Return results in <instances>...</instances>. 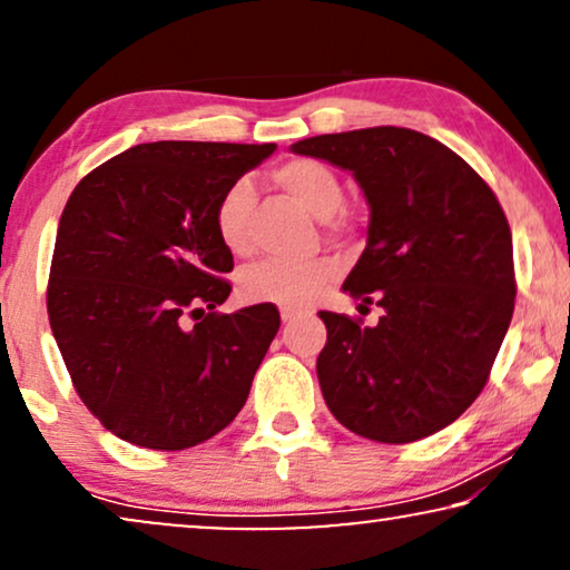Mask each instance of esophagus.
Here are the masks:
<instances>
[{
  "label": "esophagus",
  "mask_w": 570,
  "mask_h": 570,
  "mask_svg": "<svg viewBox=\"0 0 570 570\" xmlns=\"http://www.w3.org/2000/svg\"><path fill=\"white\" fill-rule=\"evenodd\" d=\"M279 316H283L285 324H291V322H295V318H298L301 314H298V311H293V308H283V311H279Z\"/></svg>",
  "instance_id": "esophagus-1"
}]
</instances>
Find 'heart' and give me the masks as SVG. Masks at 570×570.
Returning a JSON list of instances; mask_svg holds the SVG:
<instances>
[{"label": "heart", "mask_w": 570, "mask_h": 570, "mask_svg": "<svg viewBox=\"0 0 570 570\" xmlns=\"http://www.w3.org/2000/svg\"><path fill=\"white\" fill-rule=\"evenodd\" d=\"M272 181L293 202L308 209L314 217H326V228L342 233L347 228L337 209L345 199V189L337 170L316 158H291L272 170ZM254 207V184L238 178L220 194L215 205V230L220 244L230 254H246L252 248L248 215ZM337 275V264L326 256L311 262L262 259L238 275V295L248 303H277L285 308H301L316 298V293Z\"/></svg>", "instance_id": "1"}]
</instances>
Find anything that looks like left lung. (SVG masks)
Masks as SVG:
<instances>
[{"mask_svg":"<svg viewBox=\"0 0 570 570\" xmlns=\"http://www.w3.org/2000/svg\"><path fill=\"white\" fill-rule=\"evenodd\" d=\"M293 153L353 170L371 223L342 291L384 308L376 326L318 314L326 407L379 443L439 433L480 396L513 316L511 228L493 189L439 139L404 127L308 137Z\"/></svg>","mask_w":570,"mask_h":570,"instance_id":"8db88e82","label":"left lung"}]
</instances>
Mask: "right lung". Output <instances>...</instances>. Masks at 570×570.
<instances>
[{"instance_id":"add662e5","label":"right lung","mask_w":570,"mask_h":570,"mask_svg":"<svg viewBox=\"0 0 570 570\" xmlns=\"http://www.w3.org/2000/svg\"><path fill=\"white\" fill-rule=\"evenodd\" d=\"M275 145L147 142L106 160L61 213L46 308L80 394L142 449L213 439L246 404L279 330L272 303L220 314L233 254L215 205Z\"/></svg>"}]
</instances>
